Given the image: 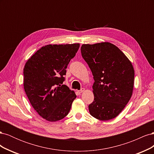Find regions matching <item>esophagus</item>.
Instances as JSON below:
<instances>
[{"instance_id": "1", "label": "esophagus", "mask_w": 154, "mask_h": 154, "mask_svg": "<svg viewBox=\"0 0 154 154\" xmlns=\"http://www.w3.org/2000/svg\"><path fill=\"white\" fill-rule=\"evenodd\" d=\"M84 91H85V88H82L80 91H78V92L79 93H82V92H83Z\"/></svg>"}]
</instances>
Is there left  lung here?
<instances>
[{"mask_svg":"<svg viewBox=\"0 0 154 154\" xmlns=\"http://www.w3.org/2000/svg\"><path fill=\"white\" fill-rule=\"evenodd\" d=\"M81 53L94 80V99L88 105L89 112L101 121L114 119L122 112L132 95V64L118 47L107 42L83 44Z\"/></svg>","mask_w":154,"mask_h":154,"instance_id":"8db88e82","label":"left lung"}]
</instances>
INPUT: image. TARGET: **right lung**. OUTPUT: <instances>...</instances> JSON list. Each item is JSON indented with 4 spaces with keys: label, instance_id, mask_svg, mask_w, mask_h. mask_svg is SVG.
Masks as SVG:
<instances>
[{
    "label": "right lung",
    "instance_id": "obj_1",
    "mask_svg": "<svg viewBox=\"0 0 154 154\" xmlns=\"http://www.w3.org/2000/svg\"><path fill=\"white\" fill-rule=\"evenodd\" d=\"M80 44H49L32 54L24 68V88L33 109L51 122L69 114L76 95L62 85L68 64Z\"/></svg>",
    "mask_w": 154,
    "mask_h": 154
}]
</instances>
